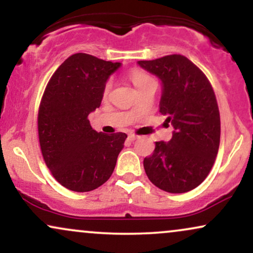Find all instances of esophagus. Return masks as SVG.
<instances>
[{"mask_svg":"<svg viewBox=\"0 0 253 253\" xmlns=\"http://www.w3.org/2000/svg\"><path fill=\"white\" fill-rule=\"evenodd\" d=\"M127 139H128L129 141H134V140H136V139H138V135H135V134H129L128 138H127Z\"/></svg>","mask_w":253,"mask_h":253,"instance_id":"34e87169","label":"esophagus"}]
</instances>
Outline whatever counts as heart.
<instances>
[{"instance_id": "b5f03b06", "label": "heart", "mask_w": 253, "mask_h": 253, "mask_svg": "<svg viewBox=\"0 0 253 253\" xmlns=\"http://www.w3.org/2000/svg\"><path fill=\"white\" fill-rule=\"evenodd\" d=\"M129 78H130V81H132V82H133V84H134V85H135L136 89H138L139 86H141V85H143V84H145L146 82H149V81L153 80V78L151 77L150 75H147L146 72L140 71V70L130 71ZM112 86H113V80H112V78H110V80L107 81L106 84H104V86H103V95L108 94V92L110 91V89H112Z\"/></svg>"}]
</instances>
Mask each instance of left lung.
I'll return each mask as SVG.
<instances>
[{"label": "left lung", "mask_w": 253, "mask_h": 253, "mask_svg": "<svg viewBox=\"0 0 253 253\" xmlns=\"http://www.w3.org/2000/svg\"><path fill=\"white\" fill-rule=\"evenodd\" d=\"M138 64L162 80L159 112L175 128L169 143L156 141L152 156L144 159L145 172L159 189L187 193L205 181L219 150L220 113L213 86L182 54Z\"/></svg>", "instance_id": "obj_1"}]
</instances>
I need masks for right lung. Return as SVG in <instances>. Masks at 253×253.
Listing matches in <instances>:
<instances>
[{
    "label": "right lung",
    "mask_w": 253,
    "mask_h": 253,
    "mask_svg": "<svg viewBox=\"0 0 253 253\" xmlns=\"http://www.w3.org/2000/svg\"><path fill=\"white\" fill-rule=\"evenodd\" d=\"M120 65L75 53L46 85L38 112L40 149L52 176L66 189L94 190L114 171L127 134L97 133L88 115L100 107L104 84Z\"/></svg>",
    "instance_id": "1"
}]
</instances>
